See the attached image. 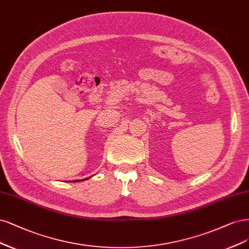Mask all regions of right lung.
<instances>
[{
	"instance_id": "add662e5",
	"label": "right lung",
	"mask_w": 249,
	"mask_h": 249,
	"mask_svg": "<svg viewBox=\"0 0 249 249\" xmlns=\"http://www.w3.org/2000/svg\"><path fill=\"white\" fill-rule=\"evenodd\" d=\"M89 177H88V178H85V179H81V180H75V181H73V182H78V181H83V180H87V179H89Z\"/></svg>"
}]
</instances>
